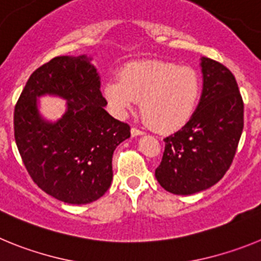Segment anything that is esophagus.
Segmentation results:
<instances>
[{
  "instance_id": "esophagus-1",
  "label": "esophagus",
  "mask_w": 261,
  "mask_h": 261,
  "mask_svg": "<svg viewBox=\"0 0 261 261\" xmlns=\"http://www.w3.org/2000/svg\"><path fill=\"white\" fill-rule=\"evenodd\" d=\"M130 133H132L133 137H136V136H141V135H144V132H142L141 129L136 128V126H133V128L130 129Z\"/></svg>"
}]
</instances>
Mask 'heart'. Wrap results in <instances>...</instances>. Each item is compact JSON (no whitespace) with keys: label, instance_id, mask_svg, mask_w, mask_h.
I'll return each mask as SVG.
<instances>
[{"label":"heart","instance_id":"b5f03b06","mask_svg":"<svg viewBox=\"0 0 261 261\" xmlns=\"http://www.w3.org/2000/svg\"><path fill=\"white\" fill-rule=\"evenodd\" d=\"M105 95L112 110L123 116L141 100L147 123L170 132L188 121L200 95V78L190 66L174 62L145 61L125 66L120 80H110Z\"/></svg>","mask_w":261,"mask_h":261}]
</instances>
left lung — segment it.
I'll use <instances>...</instances> for the list:
<instances>
[{
	"mask_svg": "<svg viewBox=\"0 0 261 261\" xmlns=\"http://www.w3.org/2000/svg\"><path fill=\"white\" fill-rule=\"evenodd\" d=\"M202 94L190 121L165 138L155 177L167 192L192 195L220 181L232 163L242 130L243 99L229 69L202 57Z\"/></svg>",
	"mask_w": 261,
	"mask_h": 261,
	"instance_id": "obj_1",
	"label": "left lung"
}]
</instances>
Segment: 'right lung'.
Wrapping results in <instances>:
<instances>
[{"mask_svg": "<svg viewBox=\"0 0 261 261\" xmlns=\"http://www.w3.org/2000/svg\"><path fill=\"white\" fill-rule=\"evenodd\" d=\"M90 60L53 57L30 75L14 110V137L30 176L68 204H89L107 192L115 149L130 137V126L105 110L107 100ZM45 93L68 100L56 123L38 114L36 98Z\"/></svg>", "mask_w": 261, "mask_h": 261, "instance_id": "right-lung-1", "label": "right lung"}]
</instances>
